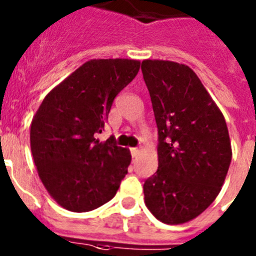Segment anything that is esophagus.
Wrapping results in <instances>:
<instances>
[{"mask_svg": "<svg viewBox=\"0 0 256 256\" xmlns=\"http://www.w3.org/2000/svg\"><path fill=\"white\" fill-rule=\"evenodd\" d=\"M130 152H132L133 158H136V156H137V155H138V154H140V148H132V150H130Z\"/></svg>", "mask_w": 256, "mask_h": 256, "instance_id": "34e87169", "label": "esophagus"}]
</instances>
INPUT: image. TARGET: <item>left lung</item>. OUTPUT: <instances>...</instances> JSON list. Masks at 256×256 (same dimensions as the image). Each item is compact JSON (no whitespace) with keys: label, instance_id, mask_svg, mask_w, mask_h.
<instances>
[{"label":"left lung","instance_id":"1","mask_svg":"<svg viewBox=\"0 0 256 256\" xmlns=\"http://www.w3.org/2000/svg\"><path fill=\"white\" fill-rule=\"evenodd\" d=\"M158 126L159 166L144 180V202L156 219L180 224L216 200L230 159L224 116L195 72L173 61H142Z\"/></svg>","mask_w":256,"mask_h":256}]
</instances>
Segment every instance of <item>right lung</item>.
Here are the masks:
<instances>
[{
    "label": "right lung",
    "mask_w": 256,
    "mask_h": 256,
    "mask_svg": "<svg viewBox=\"0 0 256 256\" xmlns=\"http://www.w3.org/2000/svg\"><path fill=\"white\" fill-rule=\"evenodd\" d=\"M140 65L126 58L87 61L44 97L32 120L30 148L40 180L70 212L106 204L128 173L130 151L112 137L100 142L96 136Z\"/></svg>",
    "instance_id": "add662e5"
}]
</instances>
